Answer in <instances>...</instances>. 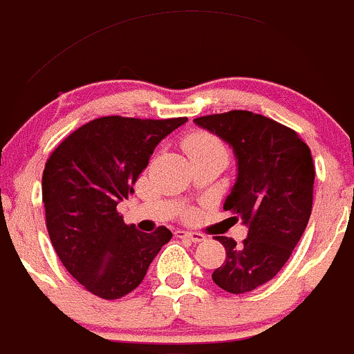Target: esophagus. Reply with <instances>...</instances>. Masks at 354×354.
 <instances>
[{
  "instance_id": "obj_1",
  "label": "esophagus",
  "mask_w": 354,
  "mask_h": 354,
  "mask_svg": "<svg viewBox=\"0 0 354 354\" xmlns=\"http://www.w3.org/2000/svg\"><path fill=\"white\" fill-rule=\"evenodd\" d=\"M176 236H177V239H185V240H189V242H194V243L204 242V235H203V233H198V232L176 230Z\"/></svg>"
}]
</instances>
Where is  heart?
<instances>
[{
  "label": "heart",
  "mask_w": 354,
  "mask_h": 354,
  "mask_svg": "<svg viewBox=\"0 0 354 354\" xmlns=\"http://www.w3.org/2000/svg\"><path fill=\"white\" fill-rule=\"evenodd\" d=\"M184 147L189 156L207 155V153H220V155L228 156L223 141L214 134L207 133V131H198V133L189 134L184 141Z\"/></svg>",
  "instance_id": "obj_1"
}]
</instances>
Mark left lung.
<instances>
[{
    "mask_svg": "<svg viewBox=\"0 0 354 354\" xmlns=\"http://www.w3.org/2000/svg\"><path fill=\"white\" fill-rule=\"evenodd\" d=\"M227 141L239 160V177L223 204L249 227L240 245L228 236L225 262L214 269L221 290L242 295L274 278L307 228L313 201L310 148L291 127L249 111L196 118Z\"/></svg>",
    "mask_w": 354,
    "mask_h": 354,
    "instance_id": "1",
    "label": "left lung"
}]
</instances>
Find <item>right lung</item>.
Masks as SVG:
<instances>
[{"label":"right lung","mask_w":354,"mask_h":354,"mask_svg":"<svg viewBox=\"0 0 354 354\" xmlns=\"http://www.w3.org/2000/svg\"><path fill=\"white\" fill-rule=\"evenodd\" d=\"M187 118L105 115L64 138L46 162L42 203L54 250L86 291L118 300L140 286L172 232L126 225L118 204L134 192L156 145Z\"/></svg>","instance_id":"right-lung-1"}]
</instances>
